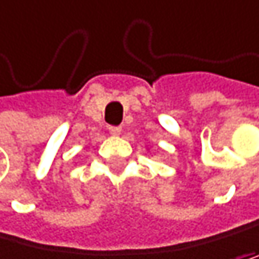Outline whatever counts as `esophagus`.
<instances>
[{"mask_svg":"<svg viewBox=\"0 0 259 259\" xmlns=\"http://www.w3.org/2000/svg\"><path fill=\"white\" fill-rule=\"evenodd\" d=\"M109 133L112 136H118L121 133V128L120 126H109Z\"/></svg>","mask_w":259,"mask_h":259,"instance_id":"esophagus-1","label":"esophagus"}]
</instances>
